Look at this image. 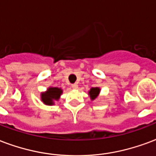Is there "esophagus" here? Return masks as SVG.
Listing matches in <instances>:
<instances>
[{
  "label": "esophagus",
  "mask_w": 156,
  "mask_h": 156,
  "mask_svg": "<svg viewBox=\"0 0 156 156\" xmlns=\"http://www.w3.org/2000/svg\"><path fill=\"white\" fill-rule=\"evenodd\" d=\"M72 88H73V89H77L78 88V84L77 83H74V84H72Z\"/></svg>",
  "instance_id": "34e87169"
}]
</instances>
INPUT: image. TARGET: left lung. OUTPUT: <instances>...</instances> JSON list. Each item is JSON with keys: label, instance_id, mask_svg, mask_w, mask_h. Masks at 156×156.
<instances>
[{"label": "left lung", "instance_id": "obj_1", "mask_svg": "<svg viewBox=\"0 0 156 156\" xmlns=\"http://www.w3.org/2000/svg\"><path fill=\"white\" fill-rule=\"evenodd\" d=\"M99 92H100V89H99L98 87H93V88H91L89 91V95L91 97V99H94L98 97V95Z\"/></svg>", "mask_w": 156, "mask_h": 156}]
</instances>
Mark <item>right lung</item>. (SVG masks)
<instances>
[{"label":"right lung","mask_w":156,"mask_h":156,"mask_svg":"<svg viewBox=\"0 0 156 156\" xmlns=\"http://www.w3.org/2000/svg\"><path fill=\"white\" fill-rule=\"evenodd\" d=\"M62 93V90L58 87H49L46 93L41 94V99L46 105H53L54 100H58Z\"/></svg>","instance_id":"1"}]
</instances>
